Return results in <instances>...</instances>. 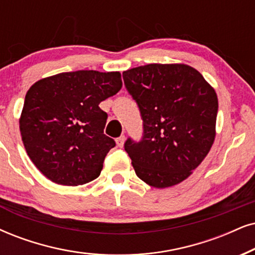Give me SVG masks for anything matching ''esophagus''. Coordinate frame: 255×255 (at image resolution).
Masks as SVG:
<instances>
[{
	"label": "esophagus",
	"mask_w": 255,
	"mask_h": 255,
	"mask_svg": "<svg viewBox=\"0 0 255 255\" xmlns=\"http://www.w3.org/2000/svg\"><path fill=\"white\" fill-rule=\"evenodd\" d=\"M125 141H126V137H125V135H121L120 137H118L117 138V144H118V147H124V144H125Z\"/></svg>",
	"instance_id": "1"
}]
</instances>
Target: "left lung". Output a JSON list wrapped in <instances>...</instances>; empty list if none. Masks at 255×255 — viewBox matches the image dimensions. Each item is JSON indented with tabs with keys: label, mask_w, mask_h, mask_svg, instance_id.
<instances>
[{
	"label": "left lung",
	"mask_w": 255,
	"mask_h": 255,
	"mask_svg": "<svg viewBox=\"0 0 255 255\" xmlns=\"http://www.w3.org/2000/svg\"><path fill=\"white\" fill-rule=\"evenodd\" d=\"M126 88L143 120L140 142L125 149L147 185L167 188L186 180L211 150L218 96L198 70L183 63H150L124 72Z\"/></svg>",
	"instance_id": "left-lung-1"
}]
</instances>
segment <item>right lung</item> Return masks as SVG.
<instances>
[{"label":"right lung","mask_w":255,"mask_h":255,"mask_svg":"<svg viewBox=\"0 0 255 255\" xmlns=\"http://www.w3.org/2000/svg\"><path fill=\"white\" fill-rule=\"evenodd\" d=\"M122 87L119 72L77 70L38 80L25 94L20 131L28 156L50 181L80 186L98 178L115 141L104 134L100 102Z\"/></svg>","instance_id":"obj_1"}]
</instances>
